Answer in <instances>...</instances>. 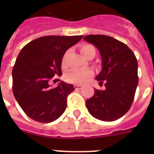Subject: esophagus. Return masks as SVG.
I'll list each match as a JSON object with an SVG mask.
<instances>
[{
	"instance_id": "esophagus-1",
	"label": "esophagus",
	"mask_w": 154,
	"mask_h": 154,
	"mask_svg": "<svg viewBox=\"0 0 154 154\" xmlns=\"http://www.w3.org/2000/svg\"><path fill=\"white\" fill-rule=\"evenodd\" d=\"M75 89H81L82 88V85H74Z\"/></svg>"
}]
</instances>
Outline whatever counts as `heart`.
I'll use <instances>...</instances> for the list:
<instances>
[{"instance_id": "1", "label": "heart", "mask_w": 154, "mask_h": 154, "mask_svg": "<svg viewBox=\"0 0 154 154\" xmlns=\"http://www.w3.org/2000/svg\"><path fill=\"white\" fill-rule=\"evenodd\" d=\"M80 51L84 57H86L90 53H94L95 55V49L90 45H82L80 47ZM68 53H65V55L63 56L62 64L65 65L66 63V58H67ZM94 74V72L91 69H73L70 70L69 72H67L65 75V80L68 82L73 83V84H82L86 80H88L90 77Z\"/></svg>"}]
</instances>
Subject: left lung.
Segmentation results:
<instances>
[{
    "label": "left lung",
    "mask_w": 154,
    "mask_h": 154,
    "mask_svg": "<svg viewBox=\"0 0 154 154\" xmlns=\"http://www.w3.org/2000/svg\"><path fill=\"white\" fill-rule=\"evenodd\" d=\"M85 41L98 49L102 69L97 76L104 90L94 89L86 101L90 114L104 122H112L124 116L131 107L138 84L137 60L126 45L105 35H88Z\"/></svg>",
    "instance_id": "8db88e82"
}]
</instances>
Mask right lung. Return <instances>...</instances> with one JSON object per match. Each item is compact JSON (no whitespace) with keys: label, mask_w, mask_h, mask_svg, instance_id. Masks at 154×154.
<instances>
[{"label":"right lung","mask_w":154,"mask_h":154,"mask_svg":"<svg viewBox=\"0 0 154 154\" xmlns=\"http://www.w3.org/2000/svg\"><path fill=\"white\" fill-rule=\"evenodd\" d=\"M83 36H45L33 40L20 50L13 69V92L25 113L31 119L49 123L63 114L71 84L60 82L51 88L49 82L61 75L65 53Z\"/></svg>","instance_id":"add662e5"}]
</instances>
